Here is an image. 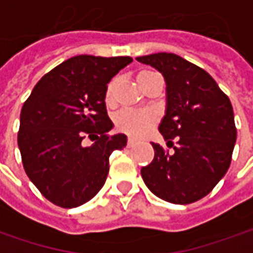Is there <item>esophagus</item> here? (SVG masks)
<instances>
[{
	"instance_id": "esophagus-1",
	"label": "esophagus",
	"mask_w": 253,
	"mask_h": 253,
	"mask_svg": "<svg viewBox=\"0 0 253 253\" xmlns=\"http://www.w3.org/2000/svg\"><path fill=\"white\" fill-rule=\"evenodd\" d=\"M134 146H136V140H133V138H128V140H127V147L133 148Z\"/></svg>"
}]
</instances>
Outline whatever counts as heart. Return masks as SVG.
Listing matches in <instances>:
<instances>
[{
	"mask_svg": "<svg viewBox=\"0 0 253 253\" xmlns=\"http://www.w3.org/2000/svg\"><path fill=\"white\" fill-rule=\"evenodd\" d=\"M159 73L151 71H141L138 72L136 79H137L138 84L146 89L148 82ZM119 79L113 78L110 79L105 87V93H103V100H105L106 106L115 105V93L116 87H117ZM157 123V115L153 110H130V109H125L120 110L117 115L115 116V126L119 131L125 133L130 137L140 138L144 134H147L148 131L154 127Z\"/></svg>",
	"mask_w": 253,
	"mask_h": 253,
	"instance_id": "heart-1",
	"label": "heart"
}]
</instances>
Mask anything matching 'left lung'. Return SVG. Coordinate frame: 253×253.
Segmentation results:
<instances>
[{
    "label": "left lung",
    "mask_w": 253,
    "mask_h": 253,
    "mask_svg": "<svg viewBox=\"0 0 253 253\" xmlns=\"http://www.w3.org/2000/svg\"><path fill=\"white\" fill-rule=\"evenodd\" d=\"M137 61L166 79L167 112L160 133L174 148L170 153L151 143L154 159L141 169V177L164 201L195 203L214 190L232 160L236 127L229 97L210 73L178 55L160 52Z\"/></svg>",
    "instance_id": "left-lung-1"
}]
</instances>
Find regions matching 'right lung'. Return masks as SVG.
<instances>
[{
	"mask_svg": "<svg viewBox=\"0 0 253 253\" xmlns=\"http://www.w3.org/2000/svg\"><path fill=\"white\" fill-rule=\"evenodd\" d=\"M131 61L73 56L42 76L25 100L18 147L29 180L52 204L75 208L92 200L105 184L110 154L126 147L125 134H109L113 123L103 93ZM84 137L94 144L84 148Z\"/></svg>",
	"mask_w": 253,
	"mask_h": 253,
	"instance_id": "add662e5",
	"label": "right lung"
}]
</instances>
